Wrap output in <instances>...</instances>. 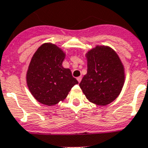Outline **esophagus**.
I'll list each match as a JSON object with an SVG mask.
<instances>
[{
	"instance_id": "obj_1",
	"label": "esophagus",
	"mask_w": 148,
	"mask_h": 148,
	"mask_svg": "<svg viewBox=\"0 0 148 148\" xmlns=\"http://www.w3.org/2000/svg\"><path fill=\"white\" fill-rule=\"evenodd\" d=\"M77 81L78 82V83H80V82L82 81V76H79L77 78Z\"/></svg>"
}]
</instances>
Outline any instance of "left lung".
<instances>
[{
	"instance_id": "obj_1",
	"label": "left lung",
	"mask_w": 148,
	"mask_h": 148,
	"mask_svg": "<svg viewBox=\"0 0 148 148\" xmlns=\"http://www.w3.org/2000/svg\"><path fill=\"white\" fill-rule=\"evenodd\" d=\"M87 73L79 84L89 101L100 106L118 97L125 81V67L116 51L108 46L96 45L85 54Z\"/></svg>"
}]
</instances>
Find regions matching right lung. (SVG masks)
Instances as JSON below:
<instances>
[{"label":"right lung","instance_id":"obj_1","mask_svg":"<svg viewBox=\"0 0 148 148\" xmlns=\"http://www.w3.org/2000/svg\"><path fill=\"white\" fill-rule=\"evenodd\" d=\"M65 57L62 49L52 43L40 46L32 57L26 80L31 94L40 104L56 105L78 84L70 69L63 67Z\"/></svg>","mask_w":148,"mask_h":148}]
</instances>
